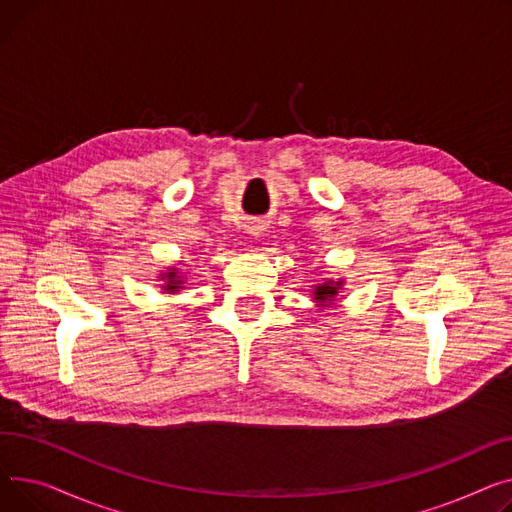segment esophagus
<instances>
[{
	"instance_id": "34e87169",
	"label": "esophagus",
	"mask_w": 512,
	"mask_h": 512,
	"mask_svg": "<svg viewBox=\"0 0 512 512\" xmlns=\"http://www.w3.org/2000/svg\"><path fill=\"white\" fill-rule=\"evenodd\" d=\"M248 231H250L252 235H256V237H258V235H260V231H262V227H258V225H250V229H248Z\"/></svg>"
}]
</instances>
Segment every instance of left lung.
<instances>
[{
    "label": "left lung",
    "instance_id": "left-lung-1",
    "mask_svg": "<svg viewBox=\"0 0 512 512\" xmlns=\"http://www.w3.org/2000/svg\"><path fill=\"white\" fill-rule=\"evenodd\" d=\"M343 287V281H324L320 285L314 287V299L316 304L320 306H326V304H333L335 297L339 295V289Z\"/></svg>",
    "mask_w": 512,
    "mask_h": 512
}]
</instances>
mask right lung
Returning <instances> with one entry per match:
<instances>
[{"instance_id":"add662e5","label":"right lung","mask_w":512,"mask_h":512,"mask_svg":"<svg viewBox=\"0 0 512 512\" xmlns=\"http://www.w3.org/2000/svg\"><path fill=\"white\" fill-rule=\"evenodd\" d=\"M161 279H165V281H167V283H165V287H163L167 293H177L179 289H182L179 285L184 283L182 279L177 277V270H175V268H169V273H165Z\"/></svg>"}]
</instances>
